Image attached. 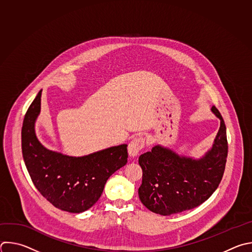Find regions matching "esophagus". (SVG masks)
<instances>
[{"mask_svg": "<svg viewBox=\"0 0 252 252\" xmlns=\"http://www.w3.org/2000/svg\"><path fill=\"white\" fill-rule=\"evenodd\" d=\"M144 146V139L142 137H135L133 138L128 144V154L130 157H135L139 154L140 150Z\"/></svg>", "mask_w": 252, "mask_h": 252, "instance_id": "34e87169", "label": "esophagus"}]
</instances>
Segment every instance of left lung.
Returning a JSON list of instances; mask_svg holds the SVG:
<instances>
[{"label": "left lung", "mask_w": 252, "mask_h": 252, "mask_svg": "<svg viewBox=\"0 0 252 252\" xmlns=\"http://www.w3.org/2000/svg\"><path fill=\"white\" fill-rule=\"evenodd\" d=\"M211 111L220 126L212 147L202 157L180 155L160 144L139 156L142 183L138 196L149 211L171 216L192 210L219 187L227 157L226 128L217 108L212 107Z\"/></svg>", "instance_id": "left-lung-1"}]
</instances>
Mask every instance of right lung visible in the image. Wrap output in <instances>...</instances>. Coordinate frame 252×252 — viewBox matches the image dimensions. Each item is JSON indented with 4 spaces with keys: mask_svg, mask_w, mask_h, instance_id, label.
Listing matches in <instances>:
<instances>
[{
    "mask_svg": "<svg viewBox=\"0 0 252 252\" xmlns=\"http://www.w3.org/2000/svg\"><path fill=\"white\" fill-rule=\"evenodd\" d=\"M41 92L30 106L22 128L23 157L39 193L54 207L79 214L101 197L107 180L127 162V144L111 146L88 155L69 156L41 144L35 133Z\"/></svg>",
    "mask_w": 252,
    "mask_h": 252,
    "instance_id": "1",
    "label": "right lung"
}]
</instances>
